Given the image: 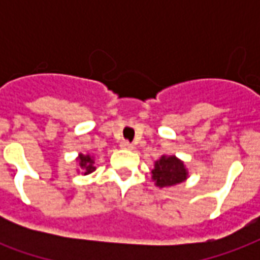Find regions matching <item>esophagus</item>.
I'll list each match as a JSON object with an SVG mask.
<instances>
[{"label":"esophagus","mask_w":260,"mask_h":260,"mask_svg":"<svg viewBox=\"0 0 260 260\" xmlns=\"http://www.w3.org/2000/svg\"><path fill=\"white\" fill-rule=\"evenodd\" d=\"M119 146L122 147V149H134V145H132V143H131V142H128V141H122V142H121V145H119Z\"/></svg>","instance_id":"34e87169"}]
</instances>
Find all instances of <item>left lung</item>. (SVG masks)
<instances>
[{"label":"left lung","instance_id":"left-lung-1","mask_svg":"<svg viewBox=\"0 0 260 260\" xmlns=\"http://www.w3.org/2000/svg\"><path fill=\"white\" fill-rule=\"evenodd\" d=\"M152 174L153 180L156 181V185L163 188V186H173L182 182L186 178V170L184 163L175 156H170V157L163 156L156 161Z\"/></svg>","mask_w":260,"mask_h":260}]
</instances>
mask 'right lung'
Listing matches in <instances>:
<instances>
[{
	"label": "right lung",
	"instance_id": "add662e5",
	"mask_svg": "<svg viewBox=\"0 0 260 260\" xmlns=\"http://www.w3.org/2000/svg\"><path fill=\"white\" fill-rule=\"evenodd\" d=\"M79 161H80L79 163L80 167H82V170H83V173H85V174H90V173L94 171V167H93L94 161H93V158H91L90 156H83V154H80Z\"/></svg>",
	"mask_w": 260,
	"mask_h": 260
}]
</instances>
